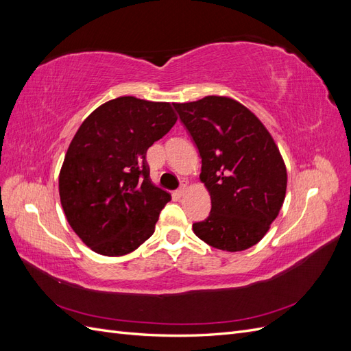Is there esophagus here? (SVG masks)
Segmentation results:
<instances>
[{
	"instance_id": "34e87169",
	"label": "esophagus",
	"mask_w": 351,
	"mask_h": 351,
	"mask_svg": "<svg viewBox=\"0 0 351 351\" xmlns=\"http://www.w3.org/2000/svg\"><path fill=\"white\" fill-rule=\"evenodd\" d=\"M186 192H187V186H186V184H182V186H180V187L176 190V195H177V196H183V195H186Z\"/></svg>"
}]
</instances>
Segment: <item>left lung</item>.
<instances>
[{
  "label": "left lung",
  "instance_id": "obj_1",
  "mask_svg": "<svg viewBox=\"0 0 351 351\" xmlns=\"http://www.w3.org/2000/svg\"><path fill=\"white\" fill-rule=\"evenodd\" d=\"M202 158L200 182L210 212L195 222L209 246L240 252L254 246L278 217L287 189L285 165L272 136L240 102L206 97L173 104Z\"/></svg>",
  "mask_w": 351,
  "mask_h": 351
}]
</instances>
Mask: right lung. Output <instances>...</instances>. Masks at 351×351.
Segmentation results:
<instances>
[{
	"label": "right lung",
	"instance_id": "obj_1",
	"mask_svg": "<svg viewBox=\"0 0 351 351\" xmlns=\"http://www.w3.org/2000/svg\"><path fill=\"white\" fill-rule=\"evenodd\" d=\"M177 121L168 102L120 97L82 123L62 162V209L82 241L104 256H123L149 239L171 200L152 184L146 152Z\"/></svg>",
	"mask_w": 351,
	"mask_h": 351
}]
</instances>
